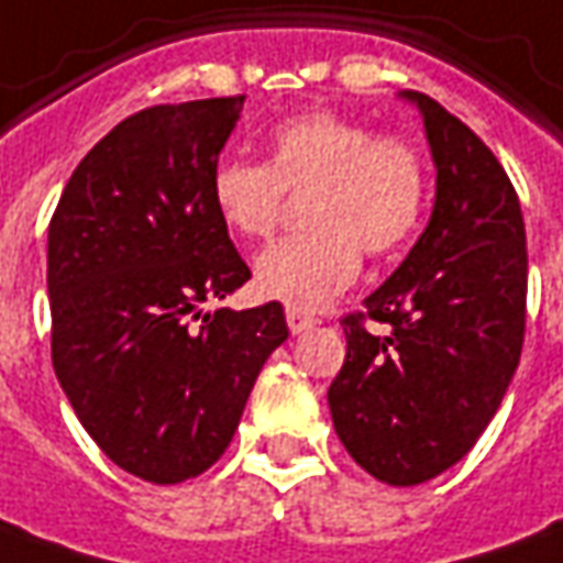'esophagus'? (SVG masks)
I'll use <instances>...</instances> for the list:
<instances>
[{"label": "esophagus", "mask_w": 563, "mask_h": 563, "mask_svg": "<svg viewBox=\"0 0 563 563\" xmlns=\"http://www.w3.org/2000/svg\"><path fill=\"white\" fill-rule=\"evenodd\" d=\"M285 319H288L290 333H306L309 328H316V319H312V316H306V312H300V309H288V312H285Z\"/></svg>", "instance_id": "1"}]
</instances>
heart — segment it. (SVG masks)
<instances>
[{
    "label": "heart",
    "mask_w": 563,
    "mask_h": 563,
    "mask_svg": "<svg viewBox=\"0 0 563 563\" xmlns=\"http://www.w3.org/2000/svg\"><path fill=\"white\" fill-rule=\"evenodd\" d=\"M282 192H306L309 232L263 251L254 288L290 309H319L352 285L362 251L386 257L410 242L426 211L422 156L336 112H303L273 128L266 165L223 158L211 174L220 223L239 239L273 235Z\"/></svg>",
    "instance_id": "b5f03b06"
}]
</instances>
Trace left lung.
<instances>
[{
  "label": "left lung",
  "instance_id": "8db88e82",
  "mask_svg": "<svg viewBox=\"0 0 563 563\" xmlns=\"http://www.w3.org/2000/svg\"><path fill=\"white\" fill-rule=\"evenodd\" d=\"M422 115L435 165L426 230L343 319L346 362L328 389L333 429L377 482L413 487L460 463L509 389L525 343L527 244L503 165L456 115L401 91Z\"/></svg>",
  "mask_w": 563,
  "mask_h": 563
}]
</instances>
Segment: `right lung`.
<instances>
[{"mask_svg":"<svg viewBox=\"0 0 563 563\" xmlns=\"http://www.w3.org/2000/svg\"><path fill=\"white\" fill-rule=\"evenodd\" d=\"M242 103L189 100L119 122L73 170L48 227L54 374L97 448L143 482L214 466L288 340L275 300L192 324L251 278L211 201Z\"/></svg>","mask_w":563,"mask_h":563,"instance_id":"right-lung-1","label":"right lung"}]
</instances>
